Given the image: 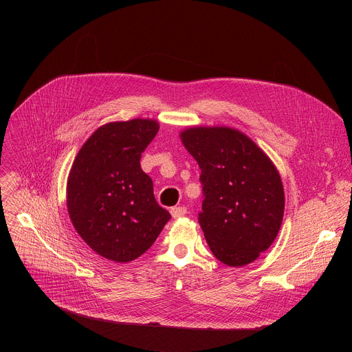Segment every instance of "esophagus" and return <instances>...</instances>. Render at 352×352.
I'll return each mask as SVG.
<instances>
[{"label": "esophagus", "instance_id": "obj_1", "mask_svg": "<svg viewBox=\"0 0 352 352\" xmlns=\"http://www.w3.org/2000/svg\"><path fill=\"white\" fill-rule=\"evenodd\" d=\"M187 214V208L186 207H174L171 208V215L173 218H181Z\"/></svg>", "mask_w": 352, "mask_h": 352}]
</instances>
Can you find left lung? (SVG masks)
Instances as JSON below:
<instances>
[{
	"label": "left lung",
	"mask_w": 352,
	"mask_h": 352,
	"mask_svg": "<svg viewBox=\"0 0 352 352\" xmlns=\"http://www.w3.org/2000/svg\"><path fill=\"white\" fill-rule=\"evenodd\" d=\"M179 138L201 168L199 226L218 261L254 263L283 224L285 197L278 170L250 137L230 126H190Z\"/></svg>",
	"instance_id": "1"
}]
</instances>
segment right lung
Listing matches in <instances>:
<instances>
[{"label": "right lung", "mask_w": 352, "mask_h": 352, "mask_svg": "<svg viewBox=\"0 0 352 352\" xmlns=\"http://www.w3.org/2000/svg\"><path fill=\"white\" fill-rule=\"evenodd\" d=\"M160 129L150 118L97 128L72 162L67 181L71 223L85 244L114 263H129L150 248L170 212L158 206L141 153Z\"/></svg>", "instance_id": "1"}]
</instances>
